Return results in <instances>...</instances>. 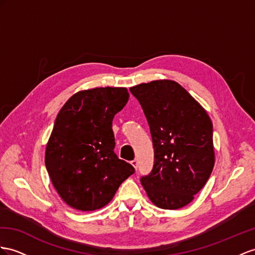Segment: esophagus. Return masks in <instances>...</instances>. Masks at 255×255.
Wrapping results in <instances>:
<instances>
[{"mask_svg": "<svg viewBox=\"0 0 255 255\" xmlns=\"http://www.w3.org/2000/svg\"><path fill=\"white\" fill-rule=\"evenodd\" d=\"M130 164L133 166V168L135 169V170H136V169H138V160H136V159H133V160L130 161Z\"/></svg>", "mask_w": 255, "mask_h": 255, "instance_id": "esophagus-1", "label": "esophagus"}]
</instances>
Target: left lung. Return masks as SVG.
I'll return each instance as SVG.
<instances>
[{
    "label": "left lung",
    "instance_id": "left-lung-1",
    "mask_svg": "<svg viewBox=\"0 0 255 255\" xmlns=\"http://www.w3.org/2000/svg\"><path fill=\"white\" fill-rule=\"evenodd\" d=\"M144 112L154 148L152 171L141 184L154 205L179 209L193 200L214 166L210 117L173 81H154L130 88Z\"/></svg>",
    "mask_w": 255,
    "mask_h": 255
}]
</instances>
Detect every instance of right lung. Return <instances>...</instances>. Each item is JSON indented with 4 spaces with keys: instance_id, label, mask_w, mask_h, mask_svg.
Returning <instances> with one entry per match:
<instances>
[{
    "instance_id": "right-lung-1",
    "label": "right lung",
    "mask_w": 255,
    "mask_h": 255,
    "mask_svg": "<svg viewBox=\"0 0 255 255\" xmlns=\"http://www.w3.org/2000/svg\"><path fill=\"white\" fill-rule=\"evenodd\" d=\"M128 98L126 88L78 91L57 115L45 165L58 194L76 210L94 211L108 205L134 173L114 153L112 122Z\"/></svg>"
}]
</instances>
